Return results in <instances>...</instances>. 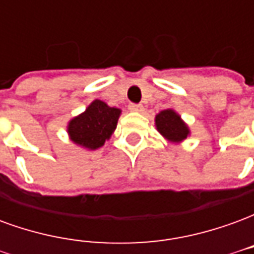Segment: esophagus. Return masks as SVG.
I'll return each instance as SVG.
<instances>
[{
	"instance_id": "1",
	"label": "esophagus",
	"mask_w": 254,
	"mask_h": 254,
	"mask_svg": "<svg viewBox=\"0 0 254 254\" xmlns=\"http://www.w3.org/2000/svg\"><path fill=\"white\" fill-rule=\"evenodd\" d=\"M129 110L141 113V111H144V106L140 105V103H130V105H129Z\"/></svg>"
}]
</instances>
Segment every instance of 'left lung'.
I'll use <instances>...</instances> for the list:
<instances>
[{
  "label": "left lung",
  "mask_w": 254,
  "mask_h": 254,
  "mask_svg": "<svg viewBox=\"0 0 254 254\" xmlns=\"http://www.w3.org/2000/svg\"><path fill=\"white\" fill-rule=\"evenodd\" d=\"M156 127L170 141H182L189 134V129L174 110H163L155 118Z\"/></svg>",
  "instance_id": "obj_1"
}]
</instances>
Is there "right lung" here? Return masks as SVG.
<instances>
[{
  "instance_id": "add662e5",
  "label": "right lung",
  "mask_w": 254,
  "mask_h": 254,
  "mask_svg": "<svg viewBox=\"0 0 254 254\" xmlns=\"http://www.w3.org/2000/svg\"><path fill=\"white\" fill-rule=\"evenodd\" d=\"M121 114L120 109L110 107L102 100H94L85 113L69 122L67 132L73 143L89 149H96L109 140Z\"/></svg>"
}]
</instances>
